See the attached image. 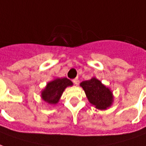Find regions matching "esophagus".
Returning a JSON list of instances; mask_svg holds the SVG:
<instances>
[{
  "instance_id": "1",
  "label": "esophagus",
  "mask_w": 146,
  "mask_h": 146,
  "mask_svg": "<svg viewBox=\"0 0 146 146\" xmlns=\"http://www.w3.org/2000/svg\"><path fill=\"white\" fill-rule=\"evenodd\" d=\"M78 81H79V80H78V78H77V77L73 80V82L75 84H78Z\"/></svg>"
}]
</instances>
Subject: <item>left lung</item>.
I'll use <instances>...</instances> for the list:
<instances>
[{"label":"left lung","mask_w":146,"mask_h":146,"mask_svg":"<svg viewBox=\"0 0 146 146\" xmlns=\"http://www.w3.org/2000/svg\"><path fill=\"white\" fill-rule=\"evenodd\" d=\"M80 85L84 90L88 101L94 105L96 108L105 110L111 106L114 98L112 92L100 80L92 77L90 80L82 81Z\"/></svg>","instance_id":"1"}]
</instances>
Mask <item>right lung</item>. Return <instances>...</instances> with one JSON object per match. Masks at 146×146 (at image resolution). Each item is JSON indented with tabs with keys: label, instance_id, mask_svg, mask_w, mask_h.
Returning <instances> with one entry per match:
<instances>
[{
	"label": "right lung",
	"instance_id": "1",
	"mask_svg": "<svg viewBox=\"0 0 146 146\" xmlns=\"http://www.w3.org/2000/svg\"><path fill=\"white\" fill-rule=\"evenodd\" d=\"M72 85L73 82L66 77L56 78L47 83L46 88L42 91V99L49 104H56L58 103L64 90Z\"/></svg>",
	"mask_w": 146,
	"mask_h": 146
}]
</instances>
